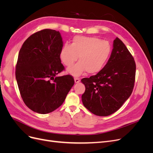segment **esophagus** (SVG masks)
<instances>
[{"mask_svg": "<svg viewBox=\"0 0 153 153\" xmlns=\"http://www.w3.org/2000/svg\"><path fill=\"white\" fill-rule=\"evenodd\" d=\"M74 80H75V82L76 83V84H78V83H79L80 82V78H74Z\"/></svg>", "mask_w": 153, "mask_h": 153, "instance_id": "1", "label": "esophagus"}]
</instances>
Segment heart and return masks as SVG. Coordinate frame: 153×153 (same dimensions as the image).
<instances>
[{"instance_id":"heart-1","label":"heart","mask_w":153,"mask_h":153,"mask_svg":"<svg viewBox=\"0 0 153 153\" xmlns=\"http://www.w3.org/2000/svg\"><path fill=\"white\" fill-rule=\"evenodd\" d=\"M111 51V46L106 41L96 37L77 36L74 37L71 44L62 46L60 59L69 67L78 58L79 62L67 69V73L72 76H78L85 71L94 75L102 70L108 61Z\"/></svg>"}]
</instances>
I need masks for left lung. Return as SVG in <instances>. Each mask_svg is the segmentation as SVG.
I'll return each instance as SVG.
<instances>
[{"label":"left lung","mask_w":153,"mask_h":153,"mask_svg":"<svg viewBox=\"0 0 153 153\" xmlns=\"http://www.w3.org/2000/svg\"><path fill=\"white\" fill-rule=\"evenodd\" d=\"M135 72L133 56L123 41L116 38L102 70L81 80L85 87L82 96L85 107L99 116H108L116 112L132 93Z\"/></svg>","instance_id":"1"}]
</instances>
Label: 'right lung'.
I'll use <instances>...</instances> for the list:
<instances>
[{"label":"right lung","instance_id":"obj_1","mask_svg":"<svg viewBox=\"0 0 153 153\" xmlns=\"http://www.w3.org/2000/svg\"><path fill=\"white\" fill-rule=\"evenodd\" d=\"M62 46L59 31L44 29L29 37L20 50L15 73L18 89L27 107L36 113L59 108L75 83L69 75L57 76L64 69L60 59Z\"/></svg>","mask_w":153,"mask_h":153}]
</instances>
